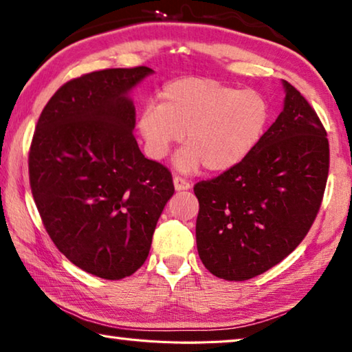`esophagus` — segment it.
I'll list each match as a JSON object with an SVG mask.
<instances>
[{
    "mask_svg": "<svg viewBox=\"0 0 352 352\" xmlns=\"http://www.w3.org/2000/svg\"><path fill=\"white\" fill-rule=\"evenodd\" d=\"M174 188L175 190H188L190 188V183L188 180H184L182 177H174Z\"/></svg>",
    "mask_w": 352,
    "mask_h": 352,
    "instance_id": "1",
    "label": "esophagus"
}]
</instances>
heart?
Returning <instances> with one entry per match:
<instances>
[{
  "label": "heart",
  "mask_w": 352,
  "mask_h": 352,
  "mask_svg": "<svg viewBox=\"0 0 352 352\" xmlns=\"http://www.w3.org/2000/svg\"><path fill=\"white\" fill-rule=\"evenodd\" d=\"M270 121L269 100L256 90H236L208 77L168 82L158 105L147 104L138 116V132L152 160H163L182 140L175 157L182 172L204 164L208 172H225L245 160Z\"/></svg>",
  "instance_id": "b5f03b06"
}]
</instances>
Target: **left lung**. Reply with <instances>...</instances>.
<instances>
[{"label":"left lung","mask_w":352,"mask_h":352,"mask_svg":"<svg viewBox=\"0 0 352 352\" xmlns=\"http://www.w3.org/2000/svg\"><path fill=\"white\" fill-rule=\"evenodd\" d=\"M284 109L248 157L194 186L199 256L217 278L245 281L305 239L329 174L326 130L302 94L283 80Z\"/></svg>","instance_id":"1"}]
</instances>
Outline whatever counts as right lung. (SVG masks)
Masks as SVG:
<instances>
[{"label": "right lung", "mask_w": 352, "mask_h": 352, "mask_svg": "<svg viewBox=\"0 0 352 352\" xmlns=\"http://www.w3.org/2000/svg\"><path fill=\"white\" fill-rule=\"evenodd\" d=\"M147 67L110 68L62 85L45 105L29 148V182L41 222L79 269L122 279L144 264L164 205L168 168L133 136V87Z\"/></svg>", "instance_id": "obj_1"}]
</instances>
